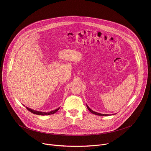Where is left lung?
I'll return each mask as SVG.
<instances>
[{"instance_id": "8db88e82", "label": "left lung", "mask_w": 151, "mask_h": 151, "mask_svg": "<svg viewBox=\"0 0 151 151\" xmlns=\"http://www.w3.org/2000/svg\"><path fill=\"white\" fill-rule=\"evenodd\" d=\"M86 107L88 108V109L89 110V111H91L92 113L94 114H96V115H98V116H109V114H101V113H98V112H96V111H93L92 109H91L90 108H89V106L86 105ZM114 114H113L112 115H113Z\"/></svg>"}]
</instances>
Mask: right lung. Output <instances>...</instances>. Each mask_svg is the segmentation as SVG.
Returning <instances> with one entry per match:
<instances>
[{
    "instance_id": "1",
    "label": "right lung",
    "mask_w": 151,
    "mask_h": 151,
    "mask_svg": "<svg viewBox=\"0 0 151 151\" xmlns=\"http://www.w3.org/2000/svg\"><path fill=\"white\" fill-rule=\"evenodd\" d=\"M26 108L27 109V110H28L29 111H31V113H34V114H38V115H42V116H45V115H50V114H54L56 112H57L58 111V110L60 109V108H58L55 110H53L52 111H49V112H43V111H37V110H34L33 109H31L30 108H28V107H26Z\"/></svg>"
}]
</instances>
